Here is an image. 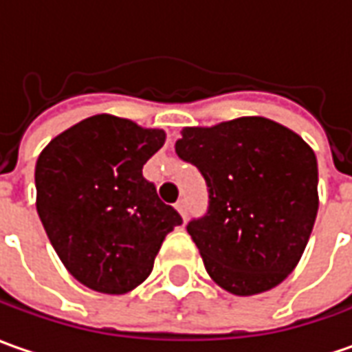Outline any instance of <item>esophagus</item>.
<instances>
[{
	"instance_id": "34e87169",
	"label": "esophagus",
	"mask_w": 352,
	"mask_h": 352,
	"mask_svg": "<svg viewBox=\"0 0 352 352\" xmlns=\"http://www.w3.org/2000/svg\"><path fill=\"white\" fill-rule=\"evenodd\" d=\"M175 208H177V210H179V214H181V217H183V219H185V221H186V216H188V214H186V202H185V200H179V202H177V204H175Z\"/></svg>"
}]
</instances>
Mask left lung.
I'll return each instance as SVG.
<instances>
[{
  "label": "left lung",
  "instance_id": "obj_1",
  "mask_svg": "<svg viewBox=\"0 0 352 352\" xmlns=\"http://www.w3.org/2000/svg\"><path fill=\"white\" fill-rule=\"evenodd\" d=\"M177 156L198 167L208 212L186 231L210 277L239 296L279 285L302 256L318 214V162L300 136L266 117L185 126Z\"/></svg>",
  "mask_w": 352,
  "mask_h": 352
}]
</instances>
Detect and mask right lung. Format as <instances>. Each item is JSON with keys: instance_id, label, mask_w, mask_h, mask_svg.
<instances>
[{"instance_id": "obj_1", "label": "right lung", "mask_w": 352, "mask_h": 352, "mask_svg": "<svg viewBox=\"0 0 352 352\" xmlns=\"http://www.w3.org/2000/svg\"><path fill=\"white\" fill-rule=\"evenodd\" d=\"M162 129L92 116L56 136L36 162V210L57 256L88 289L123 295L150 276L160 246L183 219L160 200L142 167Z\"/></svg>"}]
</instances>
